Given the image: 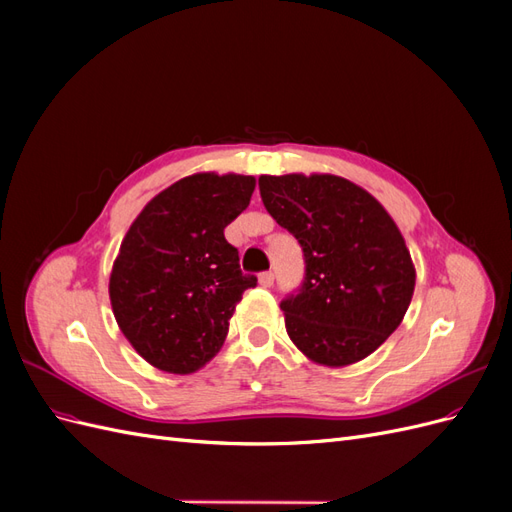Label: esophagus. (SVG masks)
Instances as JSON below:
<instances>
[{
    "instance_id": "obj_1",
    "label": "esophagus",
    "mask_w": 512,
    "mask_h": 512,
    "mask_svg": "<svg viewBox=\"0 0 512 512\" xmlns=\"http://www.w3.org/2000/svg\"><path fill=\"white\" fill-rule=\"evenodd\" d=\"M273 280H275V275H273L271 271H265V273L258 275L260 286H265V288H271V286H273Z\"/></svg>"
}]
</instances>
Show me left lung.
I'll use <instances>...</instances> for the list:
<instances>
[{"label": "left lung", "instance_id": "8db88e82", "mask_svg": "<svg viewBox=\"0 0 512 512\" xmlns=\"http://www.w3.org/2000/svg\"><path fill=\"white\" fill-rule=\"evenodd\" d=\"M258 188L271 218L303 247V284L280 303L294 346L329 367L365 359L412 301L416 273L397 224L344 177L262 175Z\"/></svg>", "mask_w": 512, "mask_h": 512}]
</instances>
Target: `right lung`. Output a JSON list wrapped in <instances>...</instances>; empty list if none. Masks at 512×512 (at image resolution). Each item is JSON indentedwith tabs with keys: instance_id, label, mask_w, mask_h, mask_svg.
I'll return each mask as SVG.
<instances>
[{
	"instance_id": "right-lung-1",
	"label": "right lung",
	"mask_w": 512,
	"mask_h": 512,
	"mask_svg": "<svg viewBox=\"0 0 512 512\" xmlns=\"http://www.w3.org/2000/svg\"><path fill=\"white\" fill-rule=\"evenodd\" d=\"M254 188L232 173L179 179L123 237L108 294L121 333L153 367L192 374L220 352L235 305L258 282L224 237Z\"/></svg>"
}]
</instances>
